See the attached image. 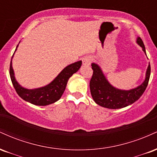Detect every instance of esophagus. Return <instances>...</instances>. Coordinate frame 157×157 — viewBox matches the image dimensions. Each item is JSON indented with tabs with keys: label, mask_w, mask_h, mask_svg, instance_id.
I'll return each instance as SVG.
<instances>
[{
	"label": "esophagus",
	"mask_w": 157,
	"mask_h": 157,
	"mask_svg": "<svg viewBox=\"0 0 157 157\" xmlns=\"http://www.w3.org/2000/svg\"><path fill=\"white\" fill-rule=\"evenodd\" d=\"M91 61H92V58L90 56H86L82 58V64L84 66H89L91 64Z\"/></svg>",
	"instance_id": "1"
}]
</instances>
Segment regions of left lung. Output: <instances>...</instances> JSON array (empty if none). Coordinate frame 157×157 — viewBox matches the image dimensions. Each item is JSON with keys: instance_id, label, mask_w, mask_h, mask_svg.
Masks as SVG:
<instances>
[{"instance_id": "left-lung-1", "label": "left lung", "mask_w": 157, "mask_h": 157, "mask_svg": "<svg viewBox=\"0 0 157 157\" xmlns=\"http://www.w3.org/2000/svg\"><path fill=\"white\" fill-rule=\"evenodd\" d=\"M136 43L146 55L145 45L140 37H137ZM91 68L93 75L89 85L93 100L99 105L110 109H122L139 100L146 89L151 75V66L149 64L144 82L135 89L126 91L116 89L111 86L97 64L92 63Z\"/></svg>"}]
</instances>
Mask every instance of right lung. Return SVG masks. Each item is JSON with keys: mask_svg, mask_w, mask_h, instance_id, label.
I'll return each instance as SVG.
<instances>
[{"mask_svg": "<svg viewBox=\"0 0 157 157\" xmlns=\"http://www.w3.org/2000/svg\"><path fill=\"white\" fill-rule=\"evenodd\" d=\"M16 47L15 51L17 50ZM15 53V52H14ZM13 57V56H12ZM82 61H77L75 63L68 65L55 77V79L44 87L35 89H27L22 87L15 80V74L12 68V60L10 66V75L12 85L16 92L23 100L36 105H47L60 100L67 85L68 79L80 69Z\"/></svg>", "mask_w": 157, "mask_h": 157, "instance_id": "1", "label": "right lung"}]
</instances>
